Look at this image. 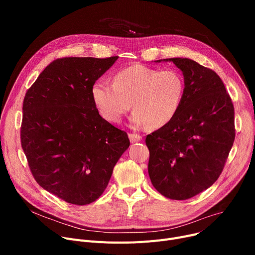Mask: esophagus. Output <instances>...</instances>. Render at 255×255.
<instances>
[{
  "label": "esophagus",
  "mask_w": 255,
  "mask_h": 255,
  "mask_svg": "<svg viewBox=\"0 0 255 255\" xmlns=\"http://www.w3.org/2000/svg\"><path fill=\"white\" fill-rule=\"evenodd\" d=\"M129 139L132 143L134 142H137V141H140L141 140V136L138 135V134H134V133H129Z\"/></svg>",
  "instance_id": "obj_1"
}]
</instances>
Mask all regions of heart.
Returning <instances> with one entry per match:
<instances>
[{"label": "heart", "instance_id": "heart-1", "mask_svg": "<svg viewBox=\"0 0 255 255\" xmlns=\"http://www.w3.org/2000/svg\"><path fill=\"white\" fill-rule=\"evenodd\" d=\"M184 93V77L178 70L160 71L143 65L126 67L115 74L114 84L98 80L91 89L94 104L112 123L121 122L133 105V128L168 124L180 110Z\"/></svg>", "mask_w": 255, "mask_h": 255}]
</instances>
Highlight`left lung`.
I'll return each mask as SVG.
<instances>
[{
    "mask_svg": "<svg viewBox=\"0 0 255 255\" xmlns=\"http://www.w3.org/2000/svg\"><path fill=\"white\" fill-rule=\"evenodd\" d=\"M172 62L185 82L183 102L168 124L145 138L148 171L155 189L188 199L217 181L235 140V110L216 72L187 58Z\"/></svg>",
    "mask_w": 255,
    "mask_h": 255,
    "instance_id": "left-lung-1",
    "label": "left lung"
}]
</instances>
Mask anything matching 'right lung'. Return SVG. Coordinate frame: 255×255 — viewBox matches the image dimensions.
I'll use <instances>...</instances> for the list:
<instances>
[{
	"instance_id": "obj_1",
	"label": "right lung",
	"mask_w": 255,
	"mask_h": 255,
	"mask_svg": "<svg viewBox=\"0 0 255 255\" xmlns=\"http://www.w3.org/2000/svg\"><path fill=\"white\" fill-rule=\"evenodd\" d=\"M118 58L58 59L23 99L20 139L32 175L43 189L72 205L99 198L130 145L127 133L99 115L91 95Z\"/></svg>"
}]
</instances>
